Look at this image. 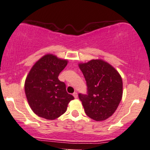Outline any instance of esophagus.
I'll list each match as a JSON object with an SVG mask.
<instances>
[{"instance_id": "esophagus-1", "label": "esophagus", "mask_w": 150, "mask_h": 150, "mask_svg": "<svg viewBox=\"0 0 150 150\" xmlns=\"http://www.w3.org/2000/svg\"><path fill=\"white\" fill-rule=\"evenodd\" d=\"M72 95H73V96L74 97H75V98H78V93H77L76 92H75V93H73V94H72Z\"/></svg>"}]
</instances>
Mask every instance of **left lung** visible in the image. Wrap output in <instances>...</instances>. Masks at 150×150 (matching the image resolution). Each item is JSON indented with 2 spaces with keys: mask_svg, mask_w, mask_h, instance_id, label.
<instances>
[{
  "mask_svg": "<svg viewBox=\"0 0 150 150\" xmlns=\"http://www.w3.org/2000/svg\"><path fill=\"white\" fill-rule=\"evenodd\" d=\"M88 86V95L79 94L85 112L91 119L101 121L114 113L123 95L120 74L100 59L78 64Z\"/></svg>",
  "mask_w": 150,
  "mask_h": 150,
  "instance_id": "1",
  "label": "left lung"
}]
</instances>
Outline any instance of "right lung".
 <instances>
[{
    "instance_id": "add662e5",
    "label": "right lung",
    "mask_w": 150,
    "mask_h": 150,
    "mask_svg": "<svg viewBox=\"0 0 150 150\" xmlns=\"http://www.w3.org/2000/svg\"><path fill=\"white\" fill-rule=\"evenodd\" d=\"M68 61L47 54L36 62L25 80L26 99L33 112L39 117L54 120L67 111L74 97L58 79Z\"/></svg>"
}]
</instances>
